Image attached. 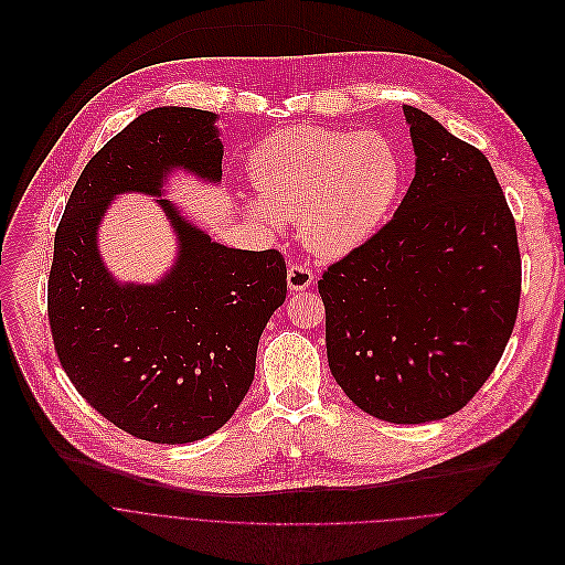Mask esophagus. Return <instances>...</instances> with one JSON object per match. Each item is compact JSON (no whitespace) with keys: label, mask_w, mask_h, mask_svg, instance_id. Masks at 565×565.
Wrapping results in <instances>:
<instances>
[{"label":"esophagus","mask_w":565,"mask_h":565,"mask_svg":"<svg viewBox=\"0 0 565 565\" xmlns=\"http://www.w3.org/2000/svg\"><path fill=\"white\" fill-rule=\"evenodd\" d=\"M313 282V274L307 265H289L287 269V287L289 291H305Z\"/></svg>","instance_id":"esophagus-1"}]
</instances>
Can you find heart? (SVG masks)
<instances>
[{
	"label": "heart",
	"mask_w": 565,
	"mask_h": 565,
	"mask_svg": "<svg viewBox=\"0 0 565 565\" xmlns=\"http://www.w3.org/2000/svg\"><path fill=\"white\" fill-rule=\"evenodd\" d=\"M258 195L243 209L267 230L298 220L305 245L327 258L363 247L398 198L403 162L379 131L296 125L265 136L249 153Z\"/></svg>",
	"instance_id": "heart-1"
}]
</instances>
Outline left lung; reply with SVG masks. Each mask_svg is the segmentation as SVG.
<instances>
[{
  "label": "left lung",
  "mask_w": 565,
  "mask_h": 565,
  "mask_svg": "<svg viewBox=\"0 0 565 565\" xmlns=\"http://www.w3.org/2000/svg\"><path fill=\"white\" fill-rule=\"evenodd\" d=\"M416 156L394 217L318 280L327 361L363 412L427 423L459 412L514 329L521 256L488 158L403 106Z\"/></svg>",
  "instance_id": "8db88e82"
}]
</instances>
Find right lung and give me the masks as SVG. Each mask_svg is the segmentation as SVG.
I'll return each mask as SVG.
<instances>
[{"label": "right lung", "instance_id": "right-lung-1", "mask_svg": "<svg viewBox=\"0 0 565 565\" xmlns=\"http://www.w3.org/2000/svg\"><path fill=\"white\" fill-rule=\"evenodd\" d=\"M217 116L160 106L138 116L84 167L55 234L49 320L75 390L106 420L151 443H193L227 423L252 387L263 329L287 296L276 249L224 247L160 198L178 169L222 180ZM122 192L157 198L179 256L151 286L105 269L96 232Z\"/></svg>", "mask_w": 565, "mask_h": 565}]
</instances>
